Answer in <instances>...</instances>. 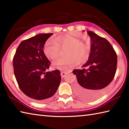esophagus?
<instances>
[{
    "mask_svg": "<svg viewBox=\"0 0 129 129\" xmlns=\"http://www.w3.org/2000/svg\"><path fill=\"white\" fill-rule=\"evenodd\" d=\"M71 71H69V72H70ZM67 72H61V78H64L65 75H67Z\"/></svg>",
    "mask_w": 129,
    "mask_h": 129,
    "instance_id": "obj_1",
    "label": "esophagus"
}]
</instances>
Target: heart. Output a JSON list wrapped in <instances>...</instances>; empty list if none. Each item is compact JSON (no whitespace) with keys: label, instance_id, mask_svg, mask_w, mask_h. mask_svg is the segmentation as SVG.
<instances>
[{"label":"heart","instance_id":"b5f03b06","mask_svg":"<svg viewBox=\"0 0 129 129\" xmlns=\"http://www.w3.org/2000/svg\"><path fill=\"white\" fill-rule=\"evenodd\" d=\"M67 47L64 55L52 62L53 67L61 69H67L73 66L75 62L81 63L85 61L89 54V47L84 42H80L78 38L67 35L64 36L50 38L45 43L44 51L46 56L54 60L59 55L60 49Z\"/></svg>","mask_w":129,"mask_h":129}]
</instances>
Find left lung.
Here are the masks:
<instances>
[{
    "label": "left lung",
    "mask_w": 129,
    "mask_h": 129,
    "mask_svg": "<svg viewBox=\"0 0 129 129\" xmlns=\"http://www.w3.org/2000/svg\"><path fill=\"white\" fill-rule=\"evenodd\" d=\"M87 32L91 41L88 60L82 69H75L73 73L78 81L75 87L76 94L83 100L94 101L104 94L114 78L117 57L106 39L92 31ZM87 66L88 69H84Z\"/></svg>",
    "instance_id": "1"
}]
</instances>
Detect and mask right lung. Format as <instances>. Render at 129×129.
Masks as SVG:
<instances>
[{
  "label": "right lung",
  "instance_id": "1",
  "mask_svg": "<svg viewBox=\"0 0 129 129\" xmlns=\"http://www.w3.org/2000/svg\"><path fill=\"white\" fill-rule=\"evenodd\" d=\"M52 34H40L21 42L13 57L15 77L22 91L35 101L55 94L61 82L59 70L47 72L50 62L43 49Z\"/></svg>",
  "mask_w": 129,
  "mask_h": 129
}]
</instances>
